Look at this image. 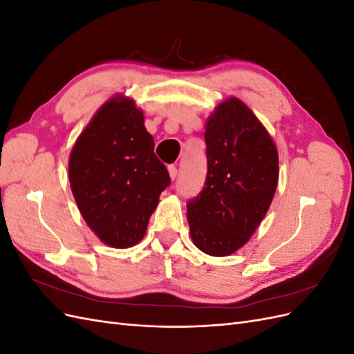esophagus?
Wrapping results in <instances>:
<instances>
[{
	"label": "esophagus",
	"instance_id": "obj_1",
	"mask_svg": "<svg viewBox=\"0 0 354 354\" xmlns=\"http://www.w3.org/2000/svg\"><path fill=\"white\" fill-rule=\"evenodd\" d=\"M168 174H169L171 180H176V177H177V168L174 165L168 167Z\"/></svg>",
	"mask_w": 354,
	"mask_h": 354
}]
</instances>
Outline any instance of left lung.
<instances>
[{
	"mask_svg": "<svg viewBox=\"0 0 354 354\" xmlns=\"http://www.w3.org/2000/svg\"><path fill=\"white\" fill-rule=\"evenodd\" d=\"M208 173L187 203L190 236L212 257L241 250L269 211L279 180L272 136L238 97L217 104L205 125Z\"/></svg>",
	"mask_w": 354,
	"mask_h": 354,
	"instance_id": "obj_1",
	"label": "left lung"
}]
</instances>
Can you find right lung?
I'll return each instance as SVG.
<instances>
[{"mask_svg":"<svg viewBox=\"0 0 354 354\" xmlns=\"http://www.w3.org/2000/svg\"><path fill=\"white\" fill-rule=\"evenodd\" d=\"M153 138L134 100L104 102L75 142L69 183L87 226L103 243L125 250L140 242L159 195L169 185Z\"/></svg>","mask_w":354,"mask_h":354,"instance_id":"1","label":"right lung"}]
</instances>
